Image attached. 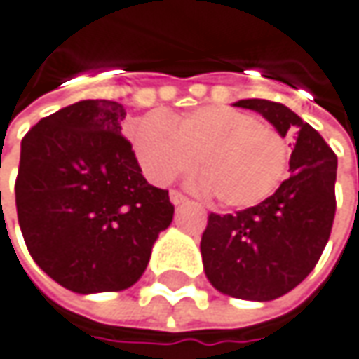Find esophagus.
<instances>
[{
	"mask_svg": "<svg viewBox=\"0 0 359 359\" xmlns=\"http://www.w3.org/2000/svg\"><path fill=\"white\" fill-rule=\"evenodd\" d=\"M170 203L172 205H180V203H187V196L179 193V191H170Z\"/></svg>",
	"mask_w": 359,
	"mask_h": 359,
	"instance_id": "1",
	"label": "esophagus"
}]
</instances>
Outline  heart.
Segmentation results:
<instances>
[{"label":"heart","mask_w":359,"mask_h":359,"mask_svg":"<svg viewBox=\"0 0 359 359\" xmlns=\"http://www.w3.org/2000/svg\"><path fill=\"white\" fill-rule=\"evenodd\" d=\"M130 136L150 182L168 184L191 172L196 161L198 189L229 209L263 203L287 170L281 133L229 106H203L179 118L147 114L134 122Z\"/></svg>","instance_id":"b5f03b06"}]
</instances>
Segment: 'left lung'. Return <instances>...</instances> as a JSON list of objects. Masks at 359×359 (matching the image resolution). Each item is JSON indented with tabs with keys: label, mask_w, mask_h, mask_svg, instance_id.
<instances>
[{
	"label": "left lung",
	"mask_w": 359,
	"mask_h": 359,
	"mask_svg": "<svg viewBox=\"0 0 359 359\" xmlns=\"http://www.w3.org/2000/svg\"><path fill=\"white\" fill-rule=\"evenodd\" d=\"M285 136L297 134L289 179L269 198L235 215L210 212L201 239L205 273L221 293L271 302L297 287L318 265L335 217L337 156L327 142L287 106L239 100Z\"/></svg>",
	"instance_id": "obj_1"
}]
</instances>
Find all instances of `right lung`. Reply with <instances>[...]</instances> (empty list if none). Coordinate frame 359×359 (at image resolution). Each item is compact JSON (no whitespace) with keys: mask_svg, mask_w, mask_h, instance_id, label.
<instances>
[{"mask_svg":"<svg viewBox=\"0 0 359 359\" xmlns=\"http://www.w3.org/2000/svg\"><path fill=\"white\" fill-rule=\"evenodd\" d=\"M124 116L118 102H76L22 140L15 207L25 247L41 271L76 293L134 285L172 221L168 191L147 182L120 134Z\"/></svg>","mask_w":359,"mask_h":359,"instance_id":"right-lung-1","label":"right lung"}]
</instances>
